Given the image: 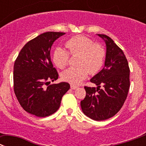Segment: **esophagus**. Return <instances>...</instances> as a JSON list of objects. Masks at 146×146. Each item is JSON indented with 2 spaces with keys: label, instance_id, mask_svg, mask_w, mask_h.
<instances>
[{
  "label": "esophagus",
  "instance_id": "esophagus-1",
  "mask_svg": "<svg viewBox=\"0 0 146 146\" xmlns=\"http://www.w3.org/2000/svg\"><path fill=\"white\" fill-rule=\"evenodd\" d=\"M70 88H71V89H76L78 88V86H75V85H70Z\"/></svg>",
  "mask_w": 146,
  "mask_h": 146
}]
</instances>
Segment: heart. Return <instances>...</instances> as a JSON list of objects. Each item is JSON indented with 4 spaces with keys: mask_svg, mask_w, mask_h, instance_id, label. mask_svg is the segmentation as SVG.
<instances>
[{
    "mask_svg": "<svg viewBox=\"0 0 146 146\" xmlns=\"http://www.w3.org/2000/svg\"><path fill=\"white\" fill-rule=\"evenodd\" d=\"M65 46L73 56L78 55L76 68H70L62 73V78L72 84H78L87 76L89 72L95 74L104 65L106 51L98 44L84 35H76L65 42ZM70 54L61 46L55 48L52 53V61L59 68H65Z\"/></svg>",
    "mask_w": 146,
    "mask_h": 146,
    "instance_id": "obj_1",
    "label": "heart"
}]
</instances>
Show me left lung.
I'll use <instances>...</instances> for the list:
<instances>
[{
    "instance_id": "left-lung-1",
    "label": "left lung",
    "mask_w": 146,
    "mask_h": 146,
    "mask_svg": "<svg viewBox=\"0 0 146 146\" xmlns=\"http://www.w3.org/2000/svg\"><path fill=\"white\" fill-rule=\"evenodd\" d=\"M98 35L106 44L105 65L90 80L97 87L84 86L86 97L81 107L86 116L102 121L113 117L124 105L130 86V70L124 52L113 40L106 35Z\"/></svg>"
}]
</instances>
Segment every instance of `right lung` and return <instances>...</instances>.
Segmentation results:
<instances>
[{
	"mask_svg": "<svg viewBox=\"0 0 146 146\" xmlns=\"http://www.w3.org/2000/svg\"><path fill=\"white\" fill-rule=\"evenodd\" d=\"M65 33L46 32L28 41L21 49L14 65V90L25 111L38 117H46L60 108L62 96L70 84H50L58 78L51 61L54 42Z\"/></svg>",
	"mask_w": 146,
	"mask_h": 146,
	"instance_id": "obj_1",
	"label": "right lung"
}]
</instances>
